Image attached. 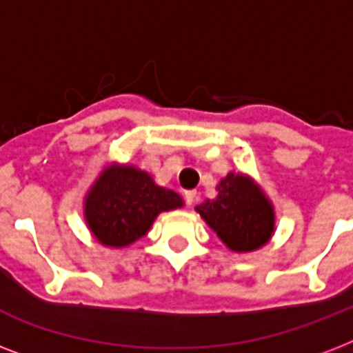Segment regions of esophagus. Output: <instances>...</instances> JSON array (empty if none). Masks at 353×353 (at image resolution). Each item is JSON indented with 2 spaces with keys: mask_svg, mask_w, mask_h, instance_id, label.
Returning a JSON list of instances; mask_svg holds the SVG:
<instances>
[{
  "mask_svg": "<svg viewBox=\"0 0 353 353\" xmlns=\"http://www.w3.org/2000/svg\"><path fill=\"white\" fill-rule=\"evenodd\" d=\"M185 201H187V205H192L194 201H196V196H198V192L196 190H185Z\"/></svg>",
  "mask_w": 353,
  "mask_h": 353,
  "instance_id": "34e87169",
  "label": "esophagus"
}]
</instances>
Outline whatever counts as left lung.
<instances>
[{"label": "left lung", "instance_id": "left-lung-1", "mask_svg": "<svg viewBox=\"0 0 353 353\" xmlns=\"http://www.w3.org/2000/svg\"><path fill=\"white\" fill-rule=\"evenodd\" d=\"M201 218L229 249L254 251L271 238L273 207L258 187L241 174H229L218 187V198L196 207Z\"/></svg>", "mask_w": 353, "mask_h": 353}]
</instances>
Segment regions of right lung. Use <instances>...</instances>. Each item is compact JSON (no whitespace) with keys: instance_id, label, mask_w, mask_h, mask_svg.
Returning <instances> with one entry per match:
<instances>
[{"instance_id":"1","label":"right lung","mask_w":353,"mask_h":353,"mask_svg":"<svg viewBox=\"0 0 353 353\" xmlns=\"http://www.w3.org/2000/svg\"><path fill=\"white\" fill-rule=\"evenodd\" d=\"M181 205L179 194L157 187L146 172L112 166L85 198V220L101 243L124 247L143 238L159 212Z\"/></svg>"}]
</instances>
